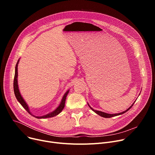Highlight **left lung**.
I'll return each instance as SVG.
<instances>
[{
    "label": "left lung",
    "mask_w": 155,
    "mask_h": 155,
    "mask_svg": "<svg viewBox=\"0 0 155 155\" xmlns=\"http://www.w3.org/2000/svg\"><path fill=\"white\" fill-rule=\"evenodd\" d=\"M136 102V101H135ZM134 102L131 105V107H129L127 110H126L125 111H123V112H120V113H117V114H108V113H105V112H102V111H100V110H94V109H92L90 105H89V104H88V106H89V107H90L94 112H95L97 114H98V115H99L100 116H101V117H105V118H110V117H114V116H119V115H121V114H124V113H125V112H126L127 110H129L131 108V107L133 106V104H134Z\"/></svg>",
    "instance_id": "1"
}]
</instances>
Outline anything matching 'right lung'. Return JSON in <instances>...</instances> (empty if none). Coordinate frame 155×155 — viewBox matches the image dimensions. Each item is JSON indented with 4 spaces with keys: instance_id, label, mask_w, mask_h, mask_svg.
<instances>
[{
    "instance_id": "obj_1",
    "label": "right lung",
    "mask_w": 155,
    "mask_h": 155,
    "mask_svg": "<svg viewBox=\"0 0 155 155\" xmlns=\"http://www.w3.org/2000/svg\"><path fill=\"white\" fill-rule=\"evenodd\" d=\"M19 62V59L18 61L17 64L15 65V75H14V94L15 96L16 97V99L18 101V102L21 104L22 106L26 110V111L31 114V116H34L38 119H45V118H48V117H52L54 116H56L62 111V110L64 109V104H65V101H66V98L69 92V90L67 91L65 93L63 97V98L61 101V102L60 104V105H58V107H57L54 110H53V112L48 113L46 115L42 116H36L32 115V114L31 113V112L29 110V108L28 107V105L27 104V103L25 102V101L24 100V99L22 98V97L21 96L19 90V87H18V64Z\"/></svg>"
}]
</instances>
